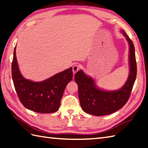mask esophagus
<instances>
[{
	"label": "esophagus",
	"mask_w": 148,
	"mask_h": 148,
	"mask_svg": "<svg viewBox=\"0 0 148 148\" xmlns=\"http://www.w3.org/2000/svg\"><path fill=\"white\" fill-rule=\"evenodd\" d=\"M79 68H80L79 64H74L73 68H72V70H73V73L74 74L76 73L78 71V70H79Z\"/></svg>",
	"instance_id": "1"
}]
</instances>
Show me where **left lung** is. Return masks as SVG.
I'll list each match as a JSON object with an SVG mask.
<instances>
[{
    "mask_svg": "<svg viewBox=\"0 0 148 148\" xmlns=\"http://www.w3.org/2000/svg\"><path fill=\"white\" fill-rule=\"evenodd\" d=\"M121 32L129 45V77L120 89L105 90L98 87L93 78L87 76L82 70L77 72L75 80L78 87L80 106L85 113L95 116L110 114L122 108L129 99L137 75L135 48L125 32L121 29Z\"/></svg>",
    "mask_w": 148,
    "mask_h": 148,
    "instance_id": "left-lung-1",
    "label": "left lung"
}]
</instances>
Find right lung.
Listing matches in <instances>:
<instances>
[{"instance_id": "obj_1", "label": "right lung", "mask_w": 148, "mask_h": 148, "mask_svg": "<svg viewBox=\"0 0 148 148\" xmlns=\"http://www.w3.org/2000/svg\"><path fill=\"white\" fill-rule=\"evenodd\" d=\"M16 47L12 62V77L21 103L26 108L35 112L51 113L57 111L65 87L73 78L72 67L42 82L26 79L19 71Z\"/></svg>"}]
</instances>
